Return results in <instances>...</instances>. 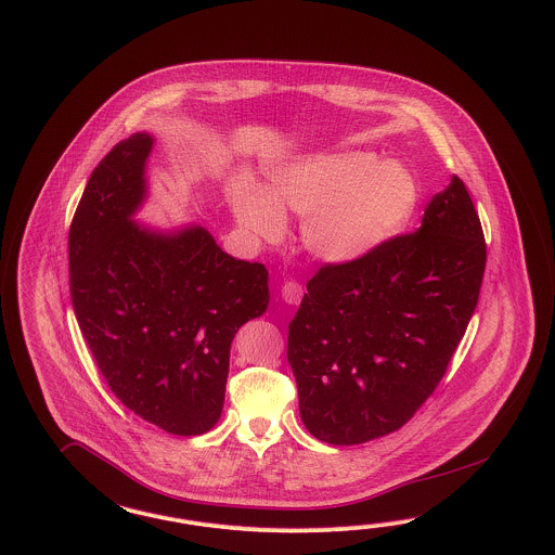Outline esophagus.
Here are the masks:
<instances>
[{"label":"esophagus","mask_w":555,"mask_h":555,"mask_svg":"<svg viewBox=\"0 0 555 555\" xmlns=\"http://www.w3.org/2000/svg\"><path fill=\"white\" fill-rule=\"evenodd\" d=\"M302 296H305V287L300 286L298 282H286L284 286H282V300L286 302V305H300V300H302Z\"/></svg>","instance_id":"esophagus-1"}]
</instances>
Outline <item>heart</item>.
Instances as JSON below:
<instances>
[{"instance_id":"heart-1","label":"heart","mask_w":555,"mask_h":555,"mask_svg":"<svg viewBox=\"0 0 555 555\" xmlns=\"http://www.w3.org/2000/svg\"><path fill=\"white\" fill-rule=\"evenodd\" d=\"M418 188L400 163L372 153L317 155L275 169L266 190L238 185V224L259 238L284 233V215L305 216L306 249L328 263H351L388 243L411 218Z\"/></svg>"}]
</instances>
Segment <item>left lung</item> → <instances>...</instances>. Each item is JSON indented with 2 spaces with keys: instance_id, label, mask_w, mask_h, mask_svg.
<instances>
[{
  "instance_id": "1",
  "label": "left lung",
  "mask_w": 555,
  "mask_h": 555,
  "mask_svg": "<svg viewBox=\"0 0 555 555\" xmlns=\"http://www.w3.org/2000/svg\"><path fill=\"white\" fill-rule=\"evenodd\" d=\"M483 268L482 224L457 176L433 196L418 231L322 266L287 331L306 429L358 446L409 423L448 372Z\"/></svg>"
}]
</instances>
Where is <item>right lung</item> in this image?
<instances>
[{"label":"right lung","mask_w":555,"mask_h":555,"mask_svg":"<svg viewBox=\"0 0 555 555\" xmlns=\"http://www.w3.org/2000/svg\"><path fill=\"white\" fill-rule=\"evenodd\" d=\"M153 137L137 132L93 169L69 229L75 317L109 390L173 435L212 429L231 343L266 312L268 269L234 259L204 227L162 233L132 220Z\"/></svg>","instance_id":"1"}]
</instances>
